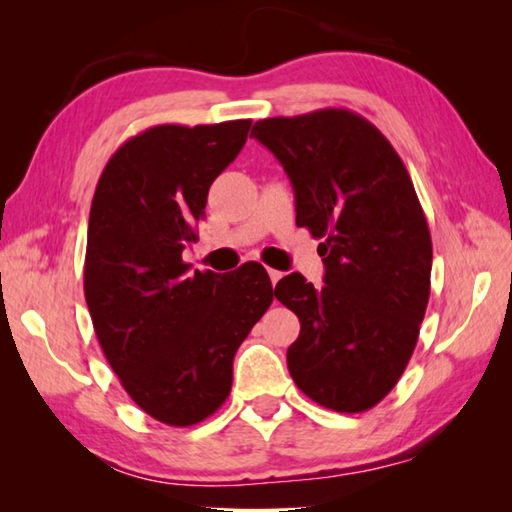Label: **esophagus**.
I'll return each instance as SVG.
<instances>
[{
  "label": "esophagus",
  "instance_id": "1",
  "mask_svg": "<svg viewBox=\"0 0 512 512\" xmlns=\"http://www.w3.org/2000/svg\"><path fill=\"white\" fill-rule=\"evenodd\" d=\"M266 271H268V277H271V282H273V284L282 277V273H280V271H275V268H266Z\"/></svg>",
  "mask_w": 512,
  "mask_h": 512
}]
</instances>
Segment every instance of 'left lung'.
<instances>
[{
    "mask_svg": "<svg viewBox=\"0 0 512 512\" xmlns=\"http://www.w3.org/2000/svg\"><path fill=\"white\" fill-rule=\"evenodd\" d=\"M250 135L287 171L296 225L323 239V287L300 273L275 287L300 320L291 377L325 409L368 411L400 381L429 302L431 235L409 171L345 108L259 119Z\"/></svg>",
    "mask_w": 512,
    "mask_h": 512,
    "instance_id": "obj_1",
    "label": "left lung"
}]
</instances>
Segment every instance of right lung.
Listing matches in <instances>:
<instances>
[{
	"label": "right lung",
	"mask_w": 512,
	"mask_h": 512,
	"mask_svg": "<svg viewBox=\"0 0 512 512\" xmlns=\"http://www.w3.org/2000/svg\"><path fill=\"white\" fill-rule=\"evenodd\" d=\"M250 119L146 128L115 151L94 189L85 302L131 400L169 427H192L232 388V359L273 302L262 264L189 271L214 178L246 144Z\"/></svg>",
	"instance_id": "add662e5"
}]
</instances>
